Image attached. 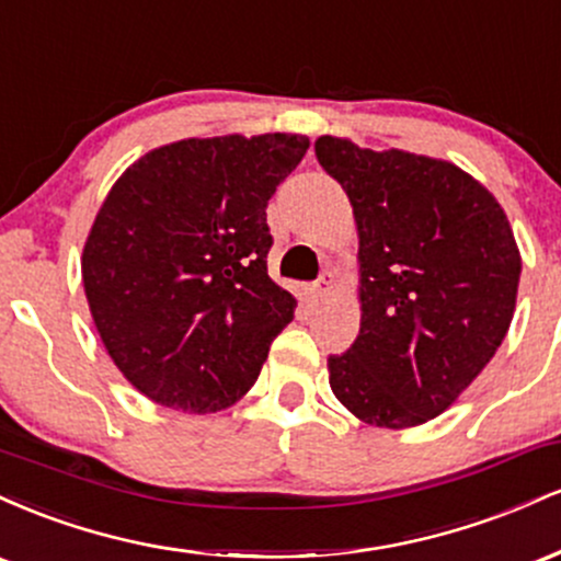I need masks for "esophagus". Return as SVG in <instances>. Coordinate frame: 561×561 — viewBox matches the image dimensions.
<instances>
[{
	"label": "esophagus",
	"mask_w": 561,
	"mask_h": 561,
	"mask_svg": "<svg viewBox=\"0 0 561 561\" xmlns=\"http://www.w3.org/2000/svg\"><path fill=\"white\" fill-rule=\"evenodd\" d=\"M334 293V276L332 274H324L321 279L313 285V298L317 300H327L330 295Z\"/></svg>",
	"instance_id": "34e87169"
}]
</instances>
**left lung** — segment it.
<instances>
[{
    "instance_id": "left-lung-1",
    "label": "left lung",
    "mask_w": 561,
    "mask_h": 561,
    "mask_svg": "<svg viewBox=\"0 0 561 561\" xmlns=\"http://www.w3.org/2000/svg\"><path fill=\"white\" fill-rule=\"evenodd\" d=\"M313 150L358 231L362 330L327 362L330 388L371 427H416L504 343L523 272L517 240L499 199L450 160L330 134Z\"/></svg>"
}]
</instances>
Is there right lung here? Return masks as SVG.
I'll return each mask as SVG.
<instances>
[{
    "instance_id": "right-lung-1",
    "label": "right lung",
    "mask_w": 561,
    "mask_h": 561,
    "mask_svg": "<svg viewBox=\"0 0 561 561\" xmlns=\"http://www.w3.org/2000/svg\"><path fill=\"white\" fill-rule=\"evenodd\" d=\"M302 134L179 139L134 160L96 210L81 279L96 334L141 396L214 414L255 385L295 298L272 282L266 205Z\"/></svg>"
}]
</instances>
